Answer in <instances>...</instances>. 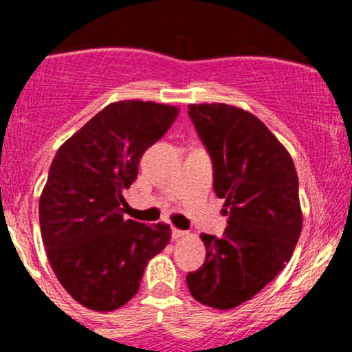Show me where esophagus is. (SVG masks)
<instances>
[{"mask_svg":"<svg viewBox=\"0 0 352 352\" xmlns=\"http://www.w3.org/2000/svg\"><path fill=\"white\" fill-rule=\"evenodd\" d=\"M184 236H187V232H182V230H177V228L172 230V239L173 240L184 239Z\"/></svg>","mask_w":352,"mask_h":352,"instance_id":"esophagus-1","label":"esophagus"}]
</instances>
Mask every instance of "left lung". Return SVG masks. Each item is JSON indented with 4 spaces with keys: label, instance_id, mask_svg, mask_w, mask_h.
<instances>
[{
    "label": "left lung",
    "instance_id": "left-lung-1",
    "mask_svg": "<svg viewBox=\"0 0 352 352\" xmlns=\"http://www.w3.org/2000/svg\"><path fill=\"white\" fill-rule=\"evenodd\" d=\"M212 162V189L228 206L223 236L206 235V261L187 274L190 294L230 310L285 269L301 233L298 175L278 138L254 113L226 104L189 105Z\"/></svg>",
    "mask_w": 352,
    "mask_h": 352
}]
</instances>
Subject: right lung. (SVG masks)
I'll list each match as a JSON object with an SVG mask.
<instances>
[{
    "instance_id": "right-lung-1",
    "label": "right lung",
    "mask_w": 352,
    "mask_h": 352,
    "mask_svg": "<svg viewBox=\"0 0 352 352\" xmlns=\"http://www.w3.org/2000/svg\"><path fill=\"white\" fill-rule=\"evenodd\" d=\"M179 109L155 102L110 104L63 144L38 201L42 242L59 283L90 310L112 311L140 289L170 226L124 219L122 190L141 156L162 140Z\"/></svg>"
}]
</instances>
